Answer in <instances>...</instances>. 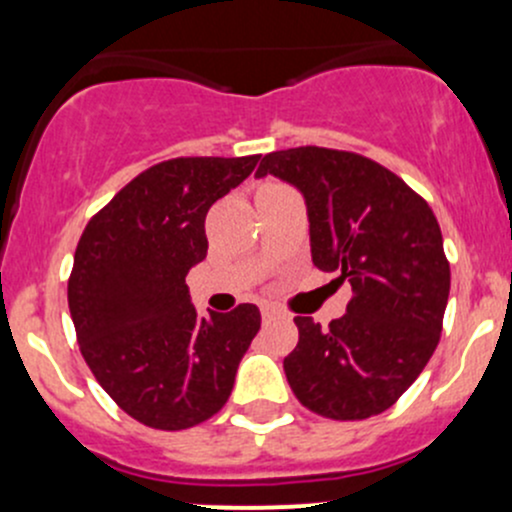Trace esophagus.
Masks as SVG:
<instances>
[{
	"label": "esophagus",
	"mask_w": 512,
	"mask_h": 512,
	"mask_svg": "<svg viewBox=\"0 0 512 512\" xmlns=\"http://www.w3.org/2000/svg\"><path fill=\"white\" fill-rule=\"evenodd\" d=\"M261 315H263V320H276V318H283V313H281V310L276 308V305H263V308H261Z\"/></svg>",
	"instance_id": "1"
}]
</instances>
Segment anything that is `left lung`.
<instances>
[{"label": "left lung", "mask_w": 512, "mask_h": 512, "mask_svg": "<svg viewBox=\"0 0 512 512\" xmlns=\"http://www.w3.org/2000/svg\"><path fill=\"white\" fill-rule=\"evenodd\" d=\"M266 175L303 194L313 263L352 288L330 328L295 318L298 345L283 360L288 384L328 419L382 414L439 345L451 288L439 221L394 172L355 152L278 150L258 165L256 177Z\"/></svg>", "instance_id": "left-lung-1"}]
</instances>
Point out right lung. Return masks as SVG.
<instances>
[{
  "label": "right lung",
  "instance_id": "obj_1",
  "mask_svg": "<svg viewBox=\"0 0 512 512\" xmlns=\"http://www.w3.org/2000/svg\"><path fill=\"white\" fill-rule=\"evenodd\" d=\"M258 157H177L125 184L88 221L68 278L86 365L115 404L162 431L197 426L229 399L261 313L199 315L184 283L207 258L204 219Z\"/></svg>",
  "mask_w": 512,
  "mask_h": 512
}]
</instances>
